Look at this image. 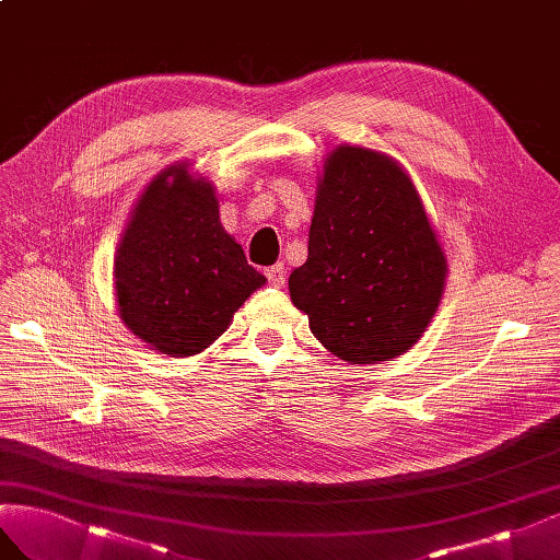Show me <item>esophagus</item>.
Listing matches in <instances>:
<instances>
[{
  "instance_id": "esophagus-1",
  "label": "esophagus",
  "mask_w": 560,
  "mask_h": 560,
  "mask_svg": "<svg viewBox=\"0 0 560 560\" xmlns=\"http://www.w3.org/2000/svg\"><path fill=\"white\" fill-rule=\"evenodd\" d=\"M265 277H267V281H269L271 285H283V283H285V267H283L281 262L271 265V267L265 269Z\"/></svg>"
}]
</instances>
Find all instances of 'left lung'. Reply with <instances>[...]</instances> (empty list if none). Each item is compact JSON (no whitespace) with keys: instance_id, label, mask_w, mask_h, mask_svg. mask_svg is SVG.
I'll return each instance as SVG.
<instances>
[{"instance_id":"8db88e82","label":"left lung","mask_w":560,"mask_h":560,"mask_svg":"<svg viewBox=\"0 0 560 560\" xmlns=\"http://www.w3.org/2000/svg\"><path fill=\"white\" fill-rule=\"evenodd\" d=\"M443 281V250L406 171L363 148L332 150L307 262L289 279L314 338L349 363L396 359L420 340Z\"/></svg>"}]
</instances>
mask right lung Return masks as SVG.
<instances>
[{
	"mask_svg": "<svg viewBox=\"0 0 560 560\" xmlns=\"http://www.w3.org/2000/svg\"><path fill=\"white\" fill-rule=\"evenodd\" d=\"M124 324L164 354L191 357L228 330L265 277L222 230L213 187L187 166L142 191L115 260Z\"/></svg>",
	"mask_w": 560,
	"mask_h": 560,
	"instance_id": "right-lung-1",
	"label": "right lung"
}]
</instances>
